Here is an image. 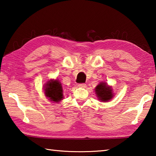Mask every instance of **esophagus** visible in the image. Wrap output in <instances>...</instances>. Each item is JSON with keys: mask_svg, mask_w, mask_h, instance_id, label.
I'll return each mask as SVG.
<instances>
[{"mask_svg": "<svg viewBox=\"0 0 156 156\" xmlns=\"http://www.w3.org/2000/svg\"><path fill=\"white\" fill-rule=\"evenodd\" d=\"M78 86L79 87L84 88V87H86V84L84 83H80V84H78Z\"/></svg>", "mask_w": 156, "mask_h": 156, "instance_id": "34e87169", "label": "esophagus"}]
</instances>
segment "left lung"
<instances>
[{
	"mask_svg": "<svg viewBox=\"0 0 156 156\" xmlns=\"http://www.w3.org/2000/svg\"><path fill=\"white\" fill-rule=\"evenodd\" d=\"M95 91L99 100L103 102L111 100L113 96L112 89L105 83H100L95 89Z\"/></svg>",
	"mask_w": 156,
	"mask_h": 156,
	"instance_id": "obj_1",
	"label": "left lung"
}]
</instances>
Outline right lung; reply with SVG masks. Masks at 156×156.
I'll return each mask as SVG.
<instances>
[{
    "instance_id": "obj_1",
    "label": "right lung",
    "mask_w": 156,
    "mask_h": 156,
    "mask_svg": "<svg viewBox=\"0 0 156 156\" xmlns=\"http://www.w3.org/2000/svg\"><path fill=\"white\" fill-rule=\"evenodd\" d=\"M45 96L51 101L59 102L63 98L62 88L58 80H50L44 88Z\"/></svg>"
}]
</instances>
